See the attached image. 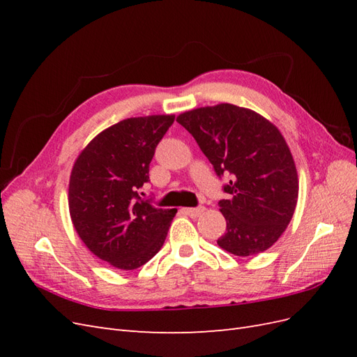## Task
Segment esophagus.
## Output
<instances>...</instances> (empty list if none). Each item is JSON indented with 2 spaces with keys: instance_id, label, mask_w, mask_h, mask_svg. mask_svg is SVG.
<instances>
[{
  "instance_id": "34e87169",
  "label": "esophagus",
  "mask_w": 357,
  "mask_h": 357,
  "mask_svg": "<svg viewBox=\"0 0 357 357\" xmlns=\"http://www.w3.org/2000/svg\"><path fill=\"white\" fill-rule=\"evenodd\" d=\"M204 210H205L204 207H197V208H183V213L188 214V215H190L192 219H197L201 213H204Z\"/></svg>"
}]
</instances>
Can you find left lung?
I'll return each instance as SVG.
<instances>
[{
  "label": "left lung",
  "instance_id": "8db88e82",
  "mask_svg": "<svg viewBox=\"0 0 357 357\" xmlns=\"http://www.w3.org/2000/svg\"><path fill=\"white\" fill-rule=\"evenodd\" d=\"M218 176L229 174L228 199L219 202L226 232L218 240L235 256L268 250L286 231L298 202L294 156L280 129L259 113L234 104L199 107L177 116Z\"/></svg>",
  "mask_w": 357,
  "mask_h": 357
}]
</instances>
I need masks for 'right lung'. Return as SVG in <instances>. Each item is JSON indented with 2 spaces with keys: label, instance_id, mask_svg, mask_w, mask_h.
Here are the masks:
<instances>
[{
  "label": "right lung",
  "instance_id": "add662e5",
  "mask_svg": "<svg viewBox=\"0 0 357 357\" xmlns=\"http://www.w3.org/2000/svg\"><path fill=\"white\" fill-rule=\"evenodd\" d=\"M174 117L125 119L93 137L73 165L68 208L74 229L96 257L122 271L139 268L160 250L177 213L139 198L155 149Z\"/></svg>",
  "mask_w": 357,
  "mask_h": 357
}]
</instances>
